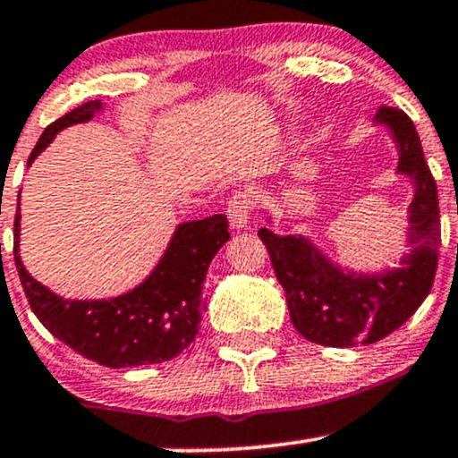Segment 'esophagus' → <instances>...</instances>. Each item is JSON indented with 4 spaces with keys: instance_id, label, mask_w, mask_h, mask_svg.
I'll list each match as a JSON object with an SVG mask.
<instances>
[{
    "instance_id": "1",
    "label": "esophagus",
    "mask_w": 458,
    "mask_h": 458,
    "mask_svg": "<svg viewBox=\"0 0 458 458\" xmlns=\"http://www.w3.org/2000/svg\"><path fill=\"white\" fill-rule=\"evenodd\" d=\"M250 209H253V200H250L247 191H238V194L231 196L227 203V216H229L231 229L247 227L250 218Z\"/></svg>"
}]
</instances>
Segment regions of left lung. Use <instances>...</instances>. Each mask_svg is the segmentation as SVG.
<instances>
[{"instance_id":"8db88e82","label":"left lung","mask_w":458,"mask_h":458,"mask_svg":"<svg viewBox=\"0 0 458 458\" xmlns=\"http://www.w3.org/2000/svg\"><path fill=\"white\" fill-rule=\"evenodd\" d=\"M373 122L393 135L400 152L397 174L415 185L408 205L411 253L400 259V268L343 270L306 235L258 231L286 293L293 326L303 338L326 347L371 345L404 326L430 293L439 262V196L415 124L395 106H382Z\"/></svg>"}]
</instances>
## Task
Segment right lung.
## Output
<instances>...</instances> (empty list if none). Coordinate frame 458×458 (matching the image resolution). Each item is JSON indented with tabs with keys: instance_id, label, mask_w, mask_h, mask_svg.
I'll return each instance as SVG.
<instances>
[{
	"instance_id": "1",
	"label": "right lung",
	"mask_w": 458,
	"mask_h": 458,
	"mask_svg": "<svg viewBox=\"0 0 458 458\" xmlns=\"http://www.w3.org/2000/svg\"><path fill=\"white\" fill-rule=\"evenodd\" d=\"M100 111L102 102L91 100L52 122L38 137L28 165L50 146L56 132L89 122ZM19 220L17 209L14 264L19 279L32 312L58 341L111 369L165 362L194 345L205 310L209 262L229 240L227 216L179 225L164 258L140 286L120 297L91 301L58 297L28 273L19 258Z\"/></svg>"
}]
</instances>
